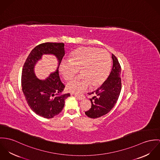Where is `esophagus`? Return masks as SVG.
<instances>
[{"instance_id":"esophagus-1","label":"esophagus","mask_w":160,"mask_h":160,"mask_svg":"<svg viewBox=\"0 0 160 160\" xmlns=\"http://www.w3.org/2000/svg\"><path fill=\"white\" fill-rule=\"evenodd\" d=\"M74 96L78 99V100H83L85 98V96L83 94H80V95H76L74 94Z\"/></svg>"}]
</instances>
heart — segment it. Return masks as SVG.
<instances>
[{"label": "heart", "mask_w": 160, "mask_h": 160, "mask_svg": "<svg viewBox=\"0 0 160 160\" xmlns=\"http://www.w3.org/2000/svg\"><path fill=\"white\" fill-rule=\"evenodd\" d=\"M111 68L108 53L104 49L80 47L72 52L69 61L60 65V72L66 81L72 80L80 70L81 77L69 82L68 89L72 92H81L90 85L101 86L106 80Z\"/></svg>", "instance_id": "1"}]
</instances>
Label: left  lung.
I'll use <instances>...</instances> for the list:
<instances>
[{"label":"left lung","instance_id":"left-lung-1","mask_svg":"<svg viewBox=\"0 0 160 160\" xmlns=\"http://www.w3.org/2000/svg\"><path fill=\"white\" fill-rule=\"evenodd\" d=\"M112 58L113 66L108 77L99 88L88 93L93 96L89 99L91 107L85 112L89 118H99L108 113L119 98L122 89L121 66L113 54Z\"/></svg>","mask_w":160,"mask_h":160}]
</instances>
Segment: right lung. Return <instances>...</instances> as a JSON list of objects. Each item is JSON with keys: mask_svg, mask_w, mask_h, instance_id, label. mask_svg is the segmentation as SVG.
I'll use <instances>...</instances> for the list:
<instances>
[{"mask_svg": "<svg viewBox=\"0 0 160 160\" xmlns=\"http://www.w3.org/2000/svg\"><path fill=\"white\" fill-rule=\"evenodd\" d=\"M56 56L59 66L65 54L64 43H43L36 47L28 56L22 71L21 86L28 104L37 115L52 118L58 115L71 94H62L65 88L61 81L58 68L45 80H39L34 73V66L43 54Z\"/></svg>", "mask_w": 160, "mask_h": 160, "instance_id": "1", "label": "right lung"}]
</instances>
